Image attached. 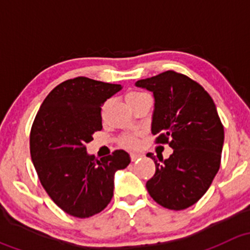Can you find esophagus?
Returning a JSON list of instances; mask_svg holds the SVG:
<instances>
[{"instance_id": "obj_1", "label": "esophagus", "mask_w": 250, "mask_h": 250, "mask_svg": "<svg viewBox=\"0 0 250 250\" xmlns=\"http://www.w3.org/2000/svg\"><path fill=\"white\" fill-rule=\"evenodd\" d=\"M141 156H143V155H140V153H134V152H132V153H130V160H132V162H134V161L139 160Z\"/></svg>"}]
</instances>
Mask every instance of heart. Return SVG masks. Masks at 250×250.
Instances as JSON below:
<instances>
[{
  "label": "heart",
  "mask_w": 250,
  "mask_h": 250,
  "mask_svg": "<svg viewBox=\"0 0 250 250\" xmlns=\"http://www.w3.org/2000/svg\"><path fill=\"white\" fill-rule=\"evenodd\" d=\"M143 95H145V93L139 92V90H130V92H128L127 95H125V100L129 102V100L138 99V98L143 97ZM122 144L125 146H128V147H135V146L138 145V139L134 135H127V137H125L122 139Z\"/></svg>",
  "instance_id": "b5f03b06"
}]
</instances>
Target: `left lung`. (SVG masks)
Returning a JSON list of instances; mask_svg holds the SVG:
<instances>
[{"instance_id": "obj_1", "label": "left lung", "mask_w": 250, "mask_h": 250, "mask_svg": "<svg viewBox=\"0 0 250 250\" xmlns=\"http://www.w3.org/2000/svg\"><path fill=\"white\" fill-rule=\"evenodd\" d=\"M155 98L151 132L156 143L169 144V158L156 160V173L146 183L151 197L162 207L183 210L207 192L220 168L224 127L210 95L197 82L166 71L135 82Z\"/></svg>"}]
</instances>
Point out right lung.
I'll list each match as a JSON object with an SVG mask.
<instances>
[{
    "label": "right lung",
    "instance_id": "right-lung-1",
    "mask_svg": "<svg viewBox=\"0 0 250 250\" xmlns=\"http://www.w3.org/2000/svg\"><path fill=\"white\" fill-rule=\"evenodd\" d=\"M121 84L76 77L60 83L42 103L30 133V153L40 181L53 202L76 218L106 208L115 173L130 157L125 150L97 160L85 144L102 130V106Z\"/></svg>",
    "mask_w": 250,
    "mask_h": 250
}]
</instances>
